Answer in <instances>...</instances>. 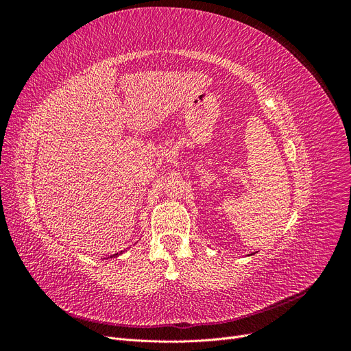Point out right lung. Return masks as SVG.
Here are the masks:
<instances>
[{"mask_svg": "<svg viewBox=\"0 0 351 351\" xmlns=\"http://www.w3.org/2000/svg\"><path fill=\"white\" fill-rule=\"evenodd\" d=\"M121 253H123V250H121ZM121 253H115V254H112V256H119V254H121ZM112 256H111V258H112Z\"/></svg>", "mask_w": 351, "mask_h": 351, "instance_id": "right-lung-1", "label": "right lung"}]
</instances>
